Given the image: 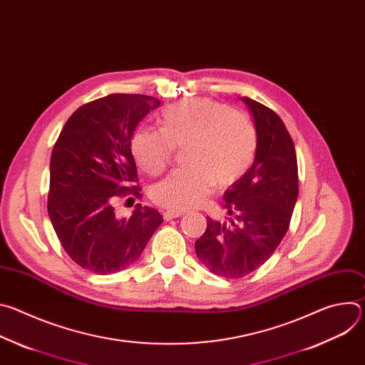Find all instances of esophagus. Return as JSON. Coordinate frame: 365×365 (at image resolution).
I'll use <instances>...</instances> for the list:
<instances>
[{
    "label": "esophagus",
    "mask_w": 365,
    "mask_h": 365,
    "mask_svg": "<svg viewBox=\"0 0 365 365\" xmlns=\"http://www.w3.org/2000/svg\"><path fill=\"white\" fill-rule=\"evenodd\" d=\"M179 217H180V214H178V212H170V211L163 212V220H165V221H172V220L179 218Z\"/></svg>",
    "instance_id": "1"
}]
</instances>
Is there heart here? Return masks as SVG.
Listing matches in <instances>:
<instances>
[{
	"mask_svg": "<svg viewBox=\"0 0 365 365\" xmlns=\"http://www.w3.org/2000/svg\"><path fill=\"white\" fill-rule=\"evenodd\" d=\"M162 131L140 128L131 151L140 169L155 176L169 165L175 148L185 150L186 169L172 172L151 187L155 205L170 212L199 206L212 186L228 187L250 169L257 148L251 118L211 99H187L166 108Z\"/></svg>",
	"mask_w": 365,
	"mask_h": 365,
	"instance_id": "1",
	"label": "heart"
}]
</instances>
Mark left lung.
<instances>
[{
    "label": "left lung",
    "instance_id": "left-lung-1",
    "mask_svg": "<svg viewBox=\"0 0 365 365\" xmlns=\"http://www.w3.org/2000/svg\"><path fill=\"white\" fill-rule=\"evenodd\" d=\"M241 99L257 130L255 158L224 193L228 221L206 218L195 242L199 262L225 279H241L267 262L289 230L299 193L296 150L284 123L263 103Z\"/></svg>",
    "mask_w": 365,
    "mask_h": 365
}]
</instances>
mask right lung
<instances>
[{
	"label": "right lung",
	"mask_w": 365,
	"mask_h": 365,
	"mask_svg": "<svg viewBox=\"0 0 365 365\" xmlns=\"http://www.w3.org/2000/svg\"><path fill=\"white\" fill-rule=\"evenodd\" d=\"M160 101L140 93H111L79 107L51 151L47 212L73 262L96 274L127 269L140 257L163 217L137 203L118 218L115 202L140 197L131 138ZM133 199V197H128Z\"/></svg>",
	"instance_id": "right-lung-1"
}]
</instances>
